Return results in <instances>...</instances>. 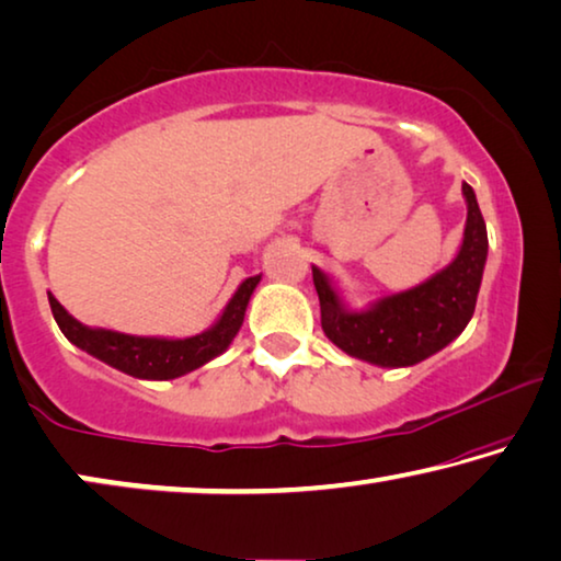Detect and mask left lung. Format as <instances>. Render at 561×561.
I'll return each instance as SVG.
<instances>
[{
    "instance_id": "1",
    "label": "left lung",
    "mask_w": 561,
    "mask_h": 561,
    "mask_svg": "<svg viewBox=\"0 0 561 561\" xmlns=\"http://www.w3.org/2000/svg\"><path fill=\"white\" fill-rule=\"evenodd\" d=\"M462 197L468 217L456 257L417 286L379 296L364 308H352L336 280L319 265H311L323 334L341 352L375 367L400 369L425 362L462 334L473 319L489 257L483 215L473 186L466 182Z\"/></svg>"
}]
</instances>
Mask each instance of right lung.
I'll list each match as a JSON object with an SVG mask.
<instances>
[{
	"label": "right lung",
	"mask_w": 561,
	"mask_h": 561,
	"mask_svg": "<svg viewBox=\"0 0 561 561\" xmlns=\"http://www.w3.org/2000/svg\"><path fill=\"white\" fill-rule=\"evenodd\" d=\"M257 283H261V275L242 280L213 327L202 331V334L184 339L134 336L111 329L85 327L76 316L65 311V306H60V300L53 294H47V298H50L55 321H58L60 331L70 344H76L85 354L95 356V359L124 371L128 377L161 381L184 377L194 369L205 367L207 362H213L215 356H220L232 344L242 321H245L250 296H253Z\"/></svg>",
	"instance_id": "add662e5"
}]
</instances>
